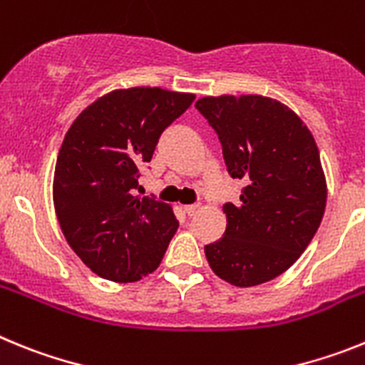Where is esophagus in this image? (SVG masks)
I'll return each mask as SVG.
<instances>
[{
  "label": "esophagus",
  "instance_id": "1",
  "mask_svg": "<svg viewBox=\"0 0 365 365\" xmlns=\"http://www.w3.org/2000/svg\"><path fill=\"white\" fill-rule=\"evenodd\" d=\"M199 210H201V206H199V205H186L185 206V214L190 215V217L197 214Z\"/></svg>",
  "mask_w": 365,
  "mask_h": 365
}]
</instances>
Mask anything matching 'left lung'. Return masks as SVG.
Returning a JSON list of instances; mask_svg holds the SVG:
<instances>
[{"label":"left lung","instance_id":"1","mask_svg":"<svg viewBox=\"0 0 365 365\" xmlns=\"http://www.w3.org/2000/svg\"><path fill=\"white\" fill-rule=\"evenodd\" d=\"M195 108L217 133L227 170L243 179L227 202V230L206 245L210 269L235 287L285 272L320 227L327 185L314 137L278 100L261 95L202 96Z\"/></svg>","mask_w":365,"mask_h":365}]
</instances>
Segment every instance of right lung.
<instances>
[{"label":"right lung","instance_id":"add662e5","mask_svg":"<svg viewBox=\"0 0 365 365\" xmlns=\"http://www.w3.org/2000/svg\"><path fill=\"white\" fill-rule=\"evenodd\" d=\"M193 100L160 87L115 89L87 106L66 133L54 210L69 247L100 278L131 283L160 265L179 221L166 202L135 195L138 170Z\"/></svg>","mask_w":365,"mask_h":365}]
</instances>
